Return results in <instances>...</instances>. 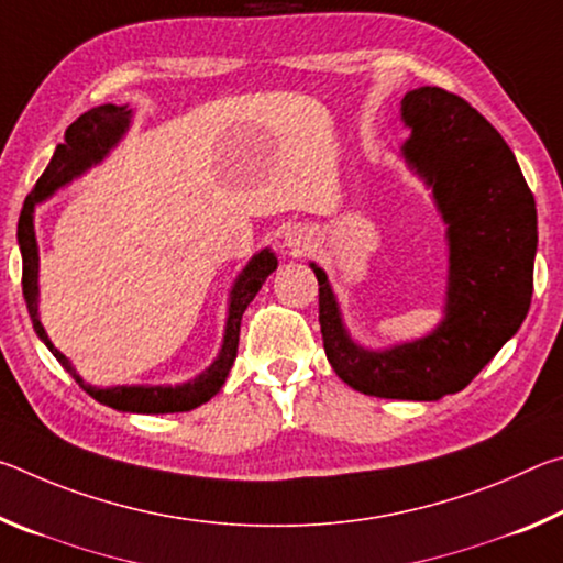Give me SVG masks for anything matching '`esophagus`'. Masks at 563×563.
Here are the masks:
<instances>
[{"mask_svg": "<svg viewBox=\"0 0 563 563\" xmlns=\"http://www.w3.org/2000/svg\"><path fill=\"white\" fill-rule=\"evenodd\" d=\"M310 243H312V235H310V231L308 228H302V225H292V228H288V231H285V241H283V245L288 247L290 253H302V251H308L310 247Z\"/></svg>", "mask_w": 563, "mask_h": 563, "instance_id": "34e87169", "label": "esophagus"}]
</instances>
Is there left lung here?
<instances>
[{
  "label": "left lung",
  "instance_id": "obj_1",
  "mask_svg": "<svg viewBox=\"0 0 563 563\" xmlns=\"http://www.w3.org/2000/svg\"><path fill=\"white\" fill-rule=\"evenodd\" d=\"M407 168L432 190L446 225L450 273L444 316L424 338L373 350L352 340L325 271L320 332L335 375L362 395L434 402L482 373L529 312L537 255V203L499 131L440 87L405 93Z\"/></svg>",
  "mask_w": 563,
  "mask_h": 563
}]
</instances>
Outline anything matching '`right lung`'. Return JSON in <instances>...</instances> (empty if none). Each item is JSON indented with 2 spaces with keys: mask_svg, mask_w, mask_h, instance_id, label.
Wrapping results in <instances>:
<instances>
[{
  "mask_svg": "<svg viewBox=\"0 0 563 563\" xmlns=\"http://www.w3.org/2000/svg\"><path fill=\"white\" fill-rule=\"evenodd\" d=\"M133 109L129 103L117 107V103H101L91 111L81 113L64 133V144L56 146L54 156L46 166L44 174L36 180L32 194L26 196L22 216L16 225V241L22 251V290L30 310L34 332L49 347L52 355L62 362V367L69 373L79 387L119 412L131 415H168V412H190V409L201 407L208 399L221 393L225 385L238 352V338H241V320L251 300L258 295L268 275L278 268V258L271 247H263L245 263V268L238 273V278L228 292V316L223 342L218 350L216 360L208 365L201 375L180 385H113V387H97L89 385L79 373H76L71 360L54 347V342L46 335V330L40 320V243L34 233V208L36 203L52 198L56 190L69 186L74 178L87 174L91 166L101 164L111 154V148L119 146V141L126 136L131 126Z\"/></svg>",
  "mask_w": 563,
  "mask_h": 563,
  "instance_id": "right-lung-1",
  "label": "right lung"
}]
</instances>
